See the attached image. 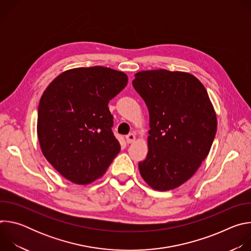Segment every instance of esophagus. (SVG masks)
Masks as SVG:
<instances>
[{
  "mask_svg": "<svg viewBox=\"0 0 251 251\" xmlns=\"http://www.w3.org/2000/svg\"><path fill=\"white\" fill-rule=\"evenodd\" d=\"M126 141H127V143L128 144H131V143H133L134 141H135V139H136V136H135V134H133V133H130V134H128V135H126Z\"/></svg>",
  "mask_w": 251,
  "mask_h": 251,
  "instance_id": "1",
  "label": "esophagus"
}]
</instances>
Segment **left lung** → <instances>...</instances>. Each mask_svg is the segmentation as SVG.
<instances>
[{
    "instance_id": "8db88e82",
    "label": "left lung",
    "mask_w": 251,
    "mask_h": 251,
    "mask_svg": "<svg viewBox=\"0 0 251 251\" xmlns=\"http://www.w3.org/2000/svg\"><path fill=\"white\" fill-rule=\"evenodd\" d=\"M149 110L148 155L139 163L144 181L166 192L195 175L209 153L218 121L208 94L193 75L142 70L132 81Z\"/></svg>"
}]
</instances>
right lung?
Here are the masks:
<instances>
[{"instance_id":"obj_1","label":"right lung","mask_w":251,"mask_h":251,"mask_svg":"<svg viewBox=\"0 0 251 251\" xmlns=\"http://www.w3.org/2000/svg\"><path fill=\"white\" fill-rule=\"evenodd\" d=\"M128 76L109 67L63 71L42 95L38 138L42 152L66 180L88 185L102 176L120 152L108 103Z\"/></svg>"}]
</instances>
